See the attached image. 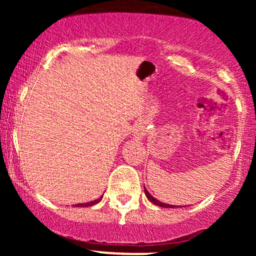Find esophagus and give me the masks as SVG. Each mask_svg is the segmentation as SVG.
<instances>
[{"instance_id":"obj_1","label":"esophagus","mask_w":256,"mask_h":256,"mask_svg":"<svg viewBox=\"0 0 256 256\" xmlns=\"http://www.w3.org/2000/svg\"><path fill=\"white\" fill-rule=\"evenodd\" d=\"M134 134H136L137 138L143 137V134H144V128L143 126H138L136 130H134Z\"/></svg>"}]
</instances>
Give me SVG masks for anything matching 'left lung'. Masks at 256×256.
<instances>
[{
  "instance_id": "8db88e82",
  "label": "left lung",
  "mask_w": 256,
  "mask_h": 256,
  "mask_svg": "<svg viewBox=\"0 0 256 256\" xmlns=\"http://www.w3.org/2000/svg\"><path fill=\"white\" fill-rule=\"evenodd\" d=\"M144 192H146V198H148L149 201L152 202V204H154L158 206V207H162V208H176V207H177V206H174V204H164V202L158 201V200H156L155 198H152V195H150V194H149V192H148V190L146 189V188H144Z\"/></svg>"
}]
</instances>
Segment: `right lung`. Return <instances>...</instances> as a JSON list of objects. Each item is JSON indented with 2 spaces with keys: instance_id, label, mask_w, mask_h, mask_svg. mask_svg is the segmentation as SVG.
Listing matches in <instances>:
<instances>
[{
  "instance_id": "right-lung-1",
  "label": "right lung",
  "mask_w": 256,
  "mask_h": 256,
  "mask_svg": "<svg viewBox=\"0 0 256 256\" xmlns=\"http://www.w3.org/2000/svg\"><path fill=\"white\" fill-rule=\"evenodd\" d=\"M102 198H104V195H102L101 198H98V200H94V201H91V202H86V204H74V207H91V206L98 204V202L102 200Z\"/></svg>"
}]
</instances>
